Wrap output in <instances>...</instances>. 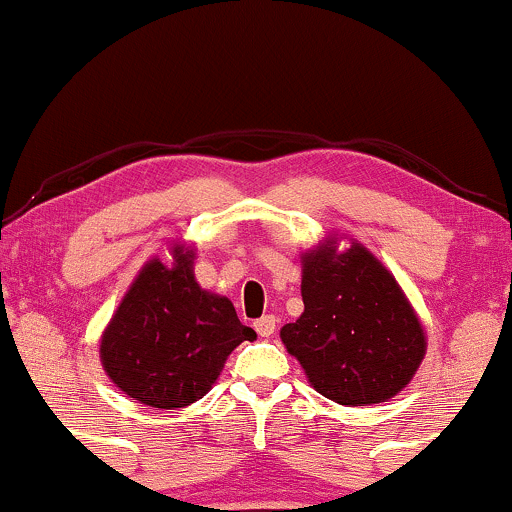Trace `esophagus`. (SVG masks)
<instances>
[{
    "label": "esophagus",
    "instance_id": "esophagus-1",
    "mask_svg": "<svg viewBox=\"0 0 512 512\" xmlns=\"http://www.w3.org/2000/svg\"><path fill=\"white\" fill-rule=\"evenodd\" d=\"M276 324H279V319H276L274 315H264L255 322V331L260 336H272L276 331Z\"/></svg>",
    "mask_w": 512,
    "mask_h": 512
}]
</instances>
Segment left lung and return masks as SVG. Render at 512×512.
Returning a JSON list of instances; mask_svg holds the SVG:
<instances>
[{"instance_id":"1","label":"left lung","mask_w":512,"mask_h":512,"mask_svg":"<svg viewBox=\"0 0 512 512\" xmlns=\"http://www.w3.org/2000/svg\"><path fill=\"white\" fill-rule=\"evenodd\" d=\"M305 312L281 329L307 379L341 405L384 403L420 367L424 331L396 279L360 243L307 252Z\"/></svg>"}]
</instances>
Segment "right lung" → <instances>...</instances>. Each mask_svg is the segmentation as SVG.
Masks as SVG:
<instances>
[{"instance_id":"obj_1","label":"right lung","mask_w":512,"mask_h":512,"mask_svg":"<svg viewBox=\"0 0 512 512\" xmlns=\"http://www.w3.org/2000/svg\"><path fill=\"white\" fill-rule=\"evenodd\" d=\"M229 298L207 293L193 276V250L174 248V264L147 262L102 336L104 372L150 408H186L212 389L226 357L255 341Z\"/></svg>"}]
</instances>
